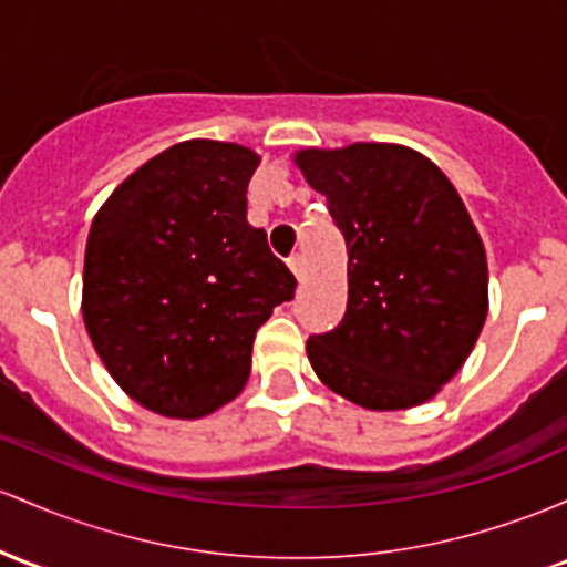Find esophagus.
Instances as JSON below:
<instances>
[{
    "label": "esophagus",
    "instance_id": "34e87169",
    "mask_svg": "<svg viewBox=\"0 0 567 567\" xmlns=\"http://www.w3.org/2000/svg\"><path fill=\"white\" fill-rule=\"evenodd\" d=\"M290 271H293L298 282H301L303 271H307V269H303V258H301V255H293V258H290Z\"/></svg>",
    "mask_w": 567,
    "mask_h": 567
}]
</instances>
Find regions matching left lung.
<instances>
[{
	"instance_id": "left-lung-1",
	"label": "left lung",
	"mask_w": 567,
	"mask_h": 567,
	"mask_svg": "<svg viewBox=\"0 0 567 567\" xmlns=\"http://www.w3.org/2000/svg\"><path fill=\"white\" fill-rule=\"evenodd\" d=\"M347 241V312L309 336L315 374L374 412L425 403L487 320V255L463 198L422 153L388 142L296 153Z\"/></svg>"
}]
</instances>
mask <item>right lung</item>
Returning a JSON list of instances; mask_svg holds the SVG:
<instances>
[{"label": "right lung", "mask_w": 567, "mask_h": 567, "mask_svg": "<svg viewBox=\"0 0 567 567\" xmlns=\"http://www.w3.org/2000/svg\"><path fill=\"white\" fill-rule=\"evenodd\" d=\"M260 158L188 140L123 179L91 223L83 320L110 377L136 403L198 420L234 401L255 331L296 277L247 223Z\"/></svg>", "instance_id": "right-lung-1"}]
</instances>
